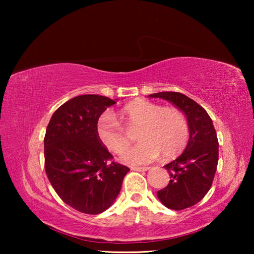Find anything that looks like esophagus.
<instances>
[{"mask_svg":"<svg viewBox=\"0 0 254 254\" xmlns=\"http://www.w3.org/2000/svg\"><path fill=\"white\" fill-rule=\"evenodd\" d=\"M150 169V167H132L131 170L134 171H147Z\"/></svg>","mask_w":254,"mask_h":254,"instance_id":"1","label":"esophagus"}]
</instances>
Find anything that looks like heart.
Listing matches in <instances>:
<instances>
[{
  "label": "heart",
  "instance_id": "1",
  "mask_svg": "<svg viewBox=\"0 0 254 254\" xmlns=\"http://www.w3.org/2000/svg\"><path fill=\"white\" fill-rule=\"evenodd\" d=\"M120 119L127 128L139 127L136 139L141 141L124 153L121 160L127 165H145L159 158L167 159L182 153L188 143L187 119L176 107H162L145 100H134L120 111ZM96 135L110 151L121 154L130 147V139L124 127L111 113L97 120Z\"/></svg>",
  "mask_w": 254,
  "mask_h": 254
}]
</instances>
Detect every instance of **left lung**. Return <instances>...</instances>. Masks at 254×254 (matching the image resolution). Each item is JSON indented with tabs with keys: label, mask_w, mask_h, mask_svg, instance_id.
<instances>
[{
	"label": "left lung",
	"mask_w": 254,
	"mask_h": 254,
	"mask_svg": "<svg viewBox=\"0 0 254 254\" xmlns=\"http://www.w3.org/2000/svg\"><path fill=\"white\" fill-rule=\"evenodd\" d=\"M149 96L173 103L187 118V147L176 160L165 166L170 180L165 188L157 191V196L170 209L188 208L203 199L213 184L218 162L216 131L207 112L184 94L160 92Z\"/></svg>",
	"instance_id": "1"
}]
</instances>
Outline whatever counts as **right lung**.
Listing matches in <instances>:
<instances>
[{
	"label": "right lung",
	"instance_id": "add662e5",
	"mask_svg": "<svg viewBox=\"0 0 254 254\" xmlns=\"http://www.w3.org/2000/svg\"><path fill=\"white\" fill-rule=\"evenodd\" d=\"M109 97L76 96L56 110L45 135V168L51 186L67 205L85 214L104 212L117 199L127 167L112 160L96 135Z\"/></svg>",
	"mask_w": 254,
	"mask_h": 254
}]
</instances>
